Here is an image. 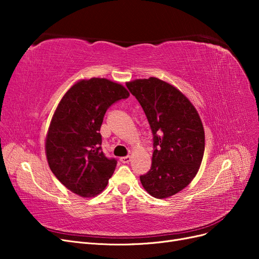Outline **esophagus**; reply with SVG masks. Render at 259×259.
I'll list each match as a JSON object with an SVG mask.
<instances>
[{
	"label": "esophagus",
	"instance_id": "obj_1",
	"mask_svg": "<svg viewBox=\"0 0 259 259\" xmlns=\"http://www.w3.org/2000/svg\"><path fill=\"white\" fill-rule=\"evenodd\" d=\"M120 161L124 164H126L131 161V156L130 155H126V156H122V158H120Z\"/></svg>",
	"mask_w": 259,
	"mask_h": 259
}]
</instances>
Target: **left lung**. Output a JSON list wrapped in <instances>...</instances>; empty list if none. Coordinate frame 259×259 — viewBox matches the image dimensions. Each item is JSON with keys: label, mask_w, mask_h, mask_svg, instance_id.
Wrapping results in <instances>:
<instances>
[{"label": "left lung", "mask_w": 259, "mask_h": 259, "mask_svg": "<svg viewBox=\"0 0 259 259\" xmlns=\"http://www.w3.org/2000/svg\"><path fill=\"white\" fill-rule=\"evenodd\" d=\"M126 86L142 106L153 136L151 168L140 182L152 197L168 198L198 173L205 146L201 119L184 94L156 77Z\"/></svg>", "instance_id": "left-lung-1"}]
</instances>
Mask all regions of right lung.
Here are the masks:
<instances>
[{"instance_id": "right-lung-1", "label": "right lung", "mask_w": 259, "mask_h": 259, "mask_svg": "<svg viewBox=\"0 0 259 259\" xmlns=\"http://www.w3.org/2000/svg\"><path fill=\"white\" fill-rule=\"evenodd\" d=\"M128 96L121 84L93 77L77 82L62 97L45 149L53 174L69 190L92 198L108 185L117 161L101 149L100 126L108 109Z\"/></svg>"}]
</instances>
